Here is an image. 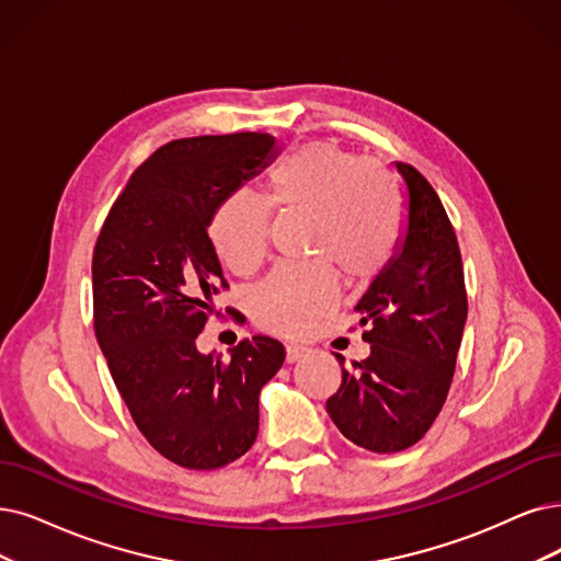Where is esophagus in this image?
I'll use <instances>...</instances> for the list:
<instances>
[{
  "label": "esophagus",
  "mask_w": 561,
  "mask_h": 561,
  "mask_svg": "<svg viewBox=\"0 0 561 561\" xmlns=\"http://www.w3.org/2000/svg\"><path fill=\"white\" fill-rule=\"evenodd\" d=\"M308 352H310V350H308V347H304V345H287V347H285V358H287V364H295V362H299V358H304Z\"/></svg>",
  "instance_id": "obj_1"
}]
</instances>
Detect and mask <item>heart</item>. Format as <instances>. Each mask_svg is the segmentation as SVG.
<instances>
[{
	"label": "heart",
	"instance_id": "heart-1",
	"mask_svg": "<svg viewBox=\"0 0 561 561\" xmlns=\"http://www.w3.org/2000/svg\"><path fill=\"white\" fill-rule=\"evenodd\" d=\"M266 203L278 211L310 214L308 255L364 280L391 262L402 237V205L387 170L333 142H308L272 168ZM268 209L249 191L216 207L209 239L234 274L255 272L266 253ZM324 260L283 264L251 295L255 322L280 335H301L335 304V280Z\"/></svg>",
	"mask_w": 561,
	"mask_h": 561
}]
</instances>
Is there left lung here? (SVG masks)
I'll list each match as a JSON object with an SVG mask.
<instances>
[{
    "instance_id": "obj_1",
    "label": "left lung",
    "mask_w": 561,
    "mask_h": 561,
    "mask_svg": "<svg viewBox=\"0 0 561 561\" xmlns=\"http://www.w3.org/2000/svg\"><path fill=\"white\" fill-rule=\"evenodd\" d=\"M396 170L408 186V230L354 306L370 356L343 368L341 389L327 400L339 431L375 454L402 451L428 433L467 320L460 249L442 199L416 168Z\"/></svg>"
}]
</instances>
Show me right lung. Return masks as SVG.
Returning a JSON list of instances; mask_svg holds the SVG:
<instances>
[{"mask_svg": "<svg viewBox=\"0 0 561 561\" xmlns=\"http://www.w3.org/2000/svg\"><path fill=\"white\" fill-rule=\"evenodd\" d=\"M276 153L268 133L163 145L130 174L94 245V331L110 375L147 442L186 469L226 467L251 449L260 389L285 362L268 335L241 341L230 362L197 350L228 287L211 216Z\"/></svg>", "mask_w": 561, "mask_h": 561, "instance_id": "add662e5", "label": "right lung"}]
</instances>
